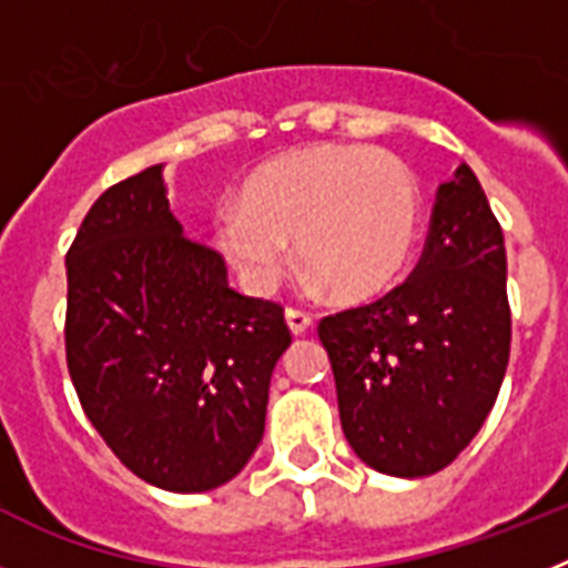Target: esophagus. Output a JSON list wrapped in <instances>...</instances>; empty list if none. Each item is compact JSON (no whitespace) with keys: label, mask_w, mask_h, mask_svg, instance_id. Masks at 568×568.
<instances>
[{"label":"esophagus","mask_w":568,"mask_h":568,"mask_svg":"<svg viewBox=\"0 0 568 568\" xmlns=\"http://www.w3.org/2000/svg\"><path fill=\"white\" fill-rule=\"evenodd\" d=\"M284 318H287V327L293 335H304L310 327H313V318H310L304 310H295V307H287V313H284Z\"/></svg>","instance_id":"obj_1"}]
</instances>
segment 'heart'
Instances as JSON below:
<instances>
[{
  "label": "heart",
  "mask_w": 568,
  "mask_h": 568,
  "mask_svg": "<svg viewBox=\"0 0 568 568\" xmlns=\"http://www.w3.org/2000/svg\"><path fill=\"white\" fill-rule=\"evenodd\" d=\"M420 227V190L398 155L369 144H318L261 164L241 202L213 215V241L250 293L270 295L290 244L310 287L375 298L395 284Z\"/></svg>",
  "instance_id": "heart-1"
}]
</instances>
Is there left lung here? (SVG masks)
<instances>
[{
  "instance_id": "obj_1",
  "label": "left lung",
  "mask_w": 568,
  "mask_h": 568,
  "mask_svg": "<svg viewBox=\"0 0 568 568\" xmlns=\"http://www.w3.org/2000/svg\"><path fill=\"white\" fill-rule=\"evenodd\" d=\"M318 338L341 429L366 466L426 478L464 453L498 398L511 341L504 233L469 164L438 187L413 275L327 315Z\"/></svg>"
}]
</instances>
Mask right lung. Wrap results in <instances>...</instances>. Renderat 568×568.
Returning a JSON list of instances; mask_svg holds the SVG:
<instances>
[{
  "label": "right lung",
  "instance_id": "obj_1",
  "mask_svg": "<svg viewBox=\"0 0 568 568\" xmlns=\"http://www.w3.org/2000/svg\"><path fill=\"white\" fill-rule=\"evenodd\" d=\"M164 164L113 184L70 244V381L113 455L168 491L233 480L264 435L270 378L293 338L284 310L230 287L184 235Z\"/></svg>",
  "mask_w": 568,
  "mask_h": 568
}]
</instances>
